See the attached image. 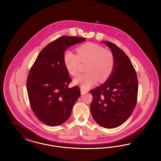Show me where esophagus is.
<instances>
[{
  "label": "esophagus",
  "instance_id": "34e87169",
  "mask_svg": "<svg viewBox=\"0 0 161 161\" xmlns=\"http://www.w3.org/2000/svg\"><path fill=\"white\" fill-rule=\"evenodd\" d=\"M88 92V91L87 90H86V89H84L83 88H81V94L82 95H84L85 93H87Z\"/></svg>",
  "mask_w": 161,
  "mask_h": 161
}]
</instances>
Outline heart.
<instances>
[{
  "mask_svg": "<svg viewBox=\"0 0 161 161\" xmlns=\"http://www.w3.org/2000/svg\"><path fill=\"white\" fill-rule=\"evenodd\" d=\"M65 67L69 74L76 76L80 72L81 63L86 64V73L74 79L75 83L87 89L95 84L107 80L112 74L115 65L113 53L103 47L93 43H86L77 48V54L66 50L63 55Z\"/></svg>",
  "mask_w": 161,
  "mask_h": 161,
  "instance_id": "heart-1",
  "label": "heart"
}]
</instances>
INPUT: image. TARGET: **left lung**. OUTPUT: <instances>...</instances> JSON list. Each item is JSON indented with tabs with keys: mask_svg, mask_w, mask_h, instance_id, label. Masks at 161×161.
Listing matches in <instances>:
<instances>
[{
	"mask_svg": "<svg viewBox=\"0 0 161 161\" xmlns=\"http://www.w3.org/2000/svg\"><path fill=\"white\" fill-rule=\"evenodd\" d=\"M115 58L113 72L107 81L90 91L93 99L91 112L101 127L111 129L121 124L131 115L137 103V74L129 57L115 43L103 42Z\"/></svg>",
	"mask_w": 161,
	"mask_h": 161,
	"instance_id": "left-lung-1",
	"label": "left lung"
}]
</instances>
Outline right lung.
Here are the masks:
<instances>
[{
	"label": "right lung",
	"instance_id": "add662e5",
	"mask_svg": "<svg viewBox=\"0 0 161 161\" xmlns=\"http://www.w3.org/2000/svg\"><path fill=\"white\" fill-rule=\"evenodd\" d=\"M85 40L72 36L57 38L40 51L30 69L26 81L30 106L36 117L47 125L66 121L81 94L78 86L68 87L72 79L63 55L69 46Z\"/></svg>",
	"mask_w": 161,
	"mask_h": 161
}]
</instances>
